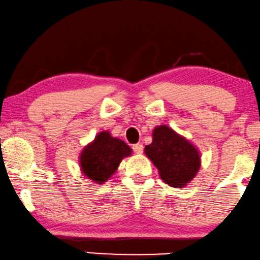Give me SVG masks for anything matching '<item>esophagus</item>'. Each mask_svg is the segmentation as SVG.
Returning <instances> with one entry per match:
<instances>
[{
  "label": "esophagus",
  "instance_id": "esophagus-1",
  "mask_svg": "<svg viewBox=\"0 0 260 260\" xmlns=\"http://www.w3.org/2000/svg\"><path fill=\"white\" fill-rule=\"evenodd\" d=\"M132 149H133L134 153H137V154H141V153L144 152V146H142V144H135L133 145Z\"/></svg>",
  "mask_w": 260,
  "mask_h": 260
}]
</instances>
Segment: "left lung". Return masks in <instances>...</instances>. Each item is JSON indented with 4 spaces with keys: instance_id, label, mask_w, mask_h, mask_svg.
I'll return each mask as SVG.
<instances>
[{
    "instance_id": "8db88e82",
    "label": "left lung",
    "mask_w": 260,
    "mask_h": 260,
    "mask_svg": "<svg viewBox=\"0 0 260 260\" xmlns=\"http://www.w3.org/2000/svg\"><path fill=\"white\" fill-rule=\"evenodd\" d=\"M145 153L164 181L173 187H182L196 177L200 167V156L194 146L167 126L155 127L153 141Z\"/></svg>"
}]
</instances>
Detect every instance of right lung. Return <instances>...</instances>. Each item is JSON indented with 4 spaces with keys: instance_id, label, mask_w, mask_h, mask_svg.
Returning <instances> with one entry per match:
<instances>
[{
    "instance_id": "add662e5",
    "label": "right lung",
    "mask_w": 260,
    "mask_h": 260,
    "mask_svg": "<svg viewBox=\"0 0 260 260\" xmlns=\"http://www.w3.org/2000/svg\"><path fill=\"white\" fill-rule=\"evenodd\" d=\"M128 155L131 148L125 142L112 138L108 132H101L93 144L83 149L80 164L86 177L101 184L114 173L122 158Z\"/></svg>"
}]
</instances>
